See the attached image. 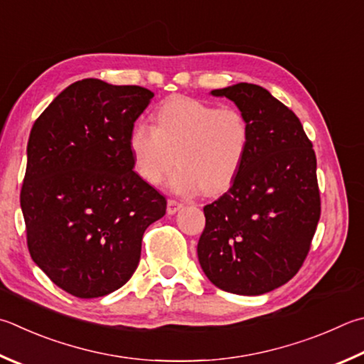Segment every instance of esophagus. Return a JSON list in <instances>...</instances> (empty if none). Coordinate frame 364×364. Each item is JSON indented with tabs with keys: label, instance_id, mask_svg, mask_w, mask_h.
I'll use <instances>...</instances> for the list:
<instances>
[{
	"label": "esophagus",
	"instance_id": "obj_1",
	"mask_svg": "<svg viewBox=\"0 0 364 364\" xmlns=\"http://www.w3.org/2000/svg\"><path fill=\"white\" fill-rule=\"evenodd\" d=\"M183 202L181 200H176V199H168V202H167V211L170 215H173V213H176L178 210L180 208H183Z\"/></svg>",
	"mask_w": 364,
	"mask_h": 364
}]
</instances>
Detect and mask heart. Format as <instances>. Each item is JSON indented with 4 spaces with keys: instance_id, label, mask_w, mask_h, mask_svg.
<instances>
[{
    "instance_id": "obj_1",
    "label": "heart",
    "mask_w": 364,
    "mask_h": 364,
    "mask_svg": "<svg viewBox=\"0 0 364 364\" xmlns=\"http://www.w3.org/2000/svg\"><path fill=\"white\" fill-rule=\"evenodd\" d=\"M156 125L134 124L129 151L134 168L149 184L170 176L176 193L226 191L240 173L251 146V124L240 109L218 108L197 98L173 95L156 109Z\"/></svg>"
}]
</instances>
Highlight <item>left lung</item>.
Segmentation results:
<instances>
[{"mask_svg": "<svg viewBox=\"0 0 364 364\" xmlns=\"http://www.w3.org/2000/svg\"><path fill=\"white\" fill-rule=\"evenodd\" d=\"M211 94L247 116L251 146L228 193L203 207L197 256L218 288L264 294L291 280L309 255L321 213L315 151L299 117L259 85Z\"/></svg>", "mask_w": 364, "mask_h": 364, "instance_id": "obj_1", "label": "left lung"}]
</instances>
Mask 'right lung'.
<instances>
[{
    "label": "right lung",
    "mask_w": 364,
    "mask_h": 364,
    "mask_svg": "<svg viewBox=\"0 0 364 364\" xmlns=\"http://www.w3.org/2000/svg\"><path fill=\"white\" fill-rule=\"evenodd\" d=\"M154 94L82 79L55 97L26 146L21 207L31 259L81 299L130 280L165 197L134 171L129 134Z\"/></svg>",
    "instance_id": "1"
}]
</instances>
